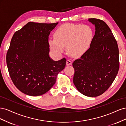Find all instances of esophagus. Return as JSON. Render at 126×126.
<instances>
[{
    "instance_id": "1",
    "label": "esophagus",
    "mask_w": 126,
    "mask_h": 126,
    "mask_svg": "<svg viewBox=\"0 0 126 126\" xmlns=\"http://www.w3.org/2000/svg\"><path fill=\"white\" fill-rule=\"evenodd\" d=\"M71 63H72V62H71V61L70 60H69V59H68V60H67V62H66V64L67 66H69V65H70V64H71Z\"/></svg>"
}]
</instances>
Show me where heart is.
Masks as SVG:
<instances>
[{"mask_svg": "<svg viewBox=\"0 0 126 126\" xmlns=\"http://www.w3.org/2000/svg\"><path fill=\"white\" fill-rule=\"evenodd\" d=\"M93 36V30L88 25L66 24L56 29L54 38L49 39V44L57 53L62 52L66 46L68 54L79 57L89 49Z\"/></svg>", "mask_w": 126, "mask_h": 126, "instance_id": "obj_1", "label": "heart"}]
</instances>
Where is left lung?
<instances>
[{"label":"left lung","instance_id":"8db88e82","mask_svg":"<svg viewBox=\"0 0 126 126\" xmlns=\"http://www.w3.org/2000/svg\"><path fill=\"white\" fill-rule=\"evenodd\" d=\"M95 26V33L88 50L72 63L73 82L85 96L102 94L111 86L119 68V49L108 26L103 20L89 18Z\"/></svg>","mask_w":126,"mask_h":126}]
</instances>
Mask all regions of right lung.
Listing matches in <instances>:
<instances>
[{"label": "right lung", "mask_w": 126, "mask_h": 126, "mask_svg": "<svg viewBox=\"0 0 126 126\" xmlns=\"http://www.w3.org/2000/svg\"><path fill=\"white\" fill-rule=\"evenodd\" d=\"M58 22H29L15 32L7 53L6 63L15 86L29 96H40L55 85L66 59L50 58L48 37Z\"/></svg>", "instance_id": "add662e5"}]
</instances>
